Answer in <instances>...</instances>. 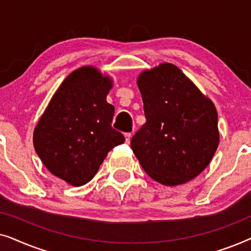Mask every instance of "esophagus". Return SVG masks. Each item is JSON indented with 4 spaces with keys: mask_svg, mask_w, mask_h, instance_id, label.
I'll use <instances>...</instances> for the list:
<instances>
[{
    "mask_svg": "<svg viewBox=\"0 0 251 251\" xmlns=\"http://www.w3.org/2000/svg\"><path fill=\"white\" fill-rule=\"evenodd\" d=\"M125 136H126V142L129 144L130 140H131V136H132V135H131V133H130V132H128V133H126Z\"/></svg>",
    "mask_w": 251,
    "mask_h": 251,
    "instance_id": "1",
    "label": "esophagus"
}]
</instances>
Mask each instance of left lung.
<instances>
[{"label": "left lung", "instance_id": "left-lung-1", "mask_svg": "<svg viewBox=\"0 0 251 251\" xmlns=\"http://www.w3.org/2000/svg\"><path fill=\"white\" fill-rule=\"evenodd\" d=\"M137 84L146 122L132 137L131 149L140 166L166 186L194 179L219 144L214 102L170 63L143 71Z\"/></svg>", "mask_w": 251, "mask_h": 251}]
</instances>
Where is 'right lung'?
Wrapping results in <instances>:
<instances>
[{
  "label": "right lung",
  "instance_id": "1",
  "mask_svg": "<svg viewBox=\"0 0 251 251\" xmlns=\"http://www.w3.org/2000/svg\"><path fill=\"white\" fill-rule=\"evenodd\" d=\"M112 87V77L98 68H77L57 89L34 129L37 155L67 184L90 181L109 151L125 143L112 128L114 106L106 101Z\"/></svg>",
  "mask_w": 251,
  "mask_h": 251
}]
</instances>
